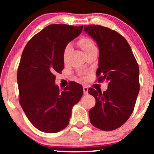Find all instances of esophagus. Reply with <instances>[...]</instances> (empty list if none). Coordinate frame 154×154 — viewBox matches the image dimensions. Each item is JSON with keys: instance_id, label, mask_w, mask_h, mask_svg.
<instances>
[{"instance_id": "obj_1", "label": "esophagus", "mask_w": 154, "mask_h": 154, "mask_svg": "<svg viewBox=\"0 0 154 154\" xmlns=\"http://www.w3.org/2000/svg\"><path fill=\"white\" fill-rule=\"evenodd\" d=\"M83 92L85 94H88V88L86 85H83Z\"/></svg>"}]
</instances>
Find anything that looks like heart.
<instances>
[{"label":"heart","mask_w":154,"mask_h":154,"mask_svg":"<svg viewBox=\"0 0 154 154\" xmlns=\"http://www.w3.org/2000/svg\"><path fill=\"white\" fill-rule=\"evenodd\" d=\"M78 44L79 46H81V48L84 50L85 54L97 48L94 41L89 38H83L80 39L78 42ZM71 50H72V47L70 44H68L65 46L64 49L63 50V60H64V63H66L68 61Z\"/></svg>","instance_id":"obj_1"}]
</instances>
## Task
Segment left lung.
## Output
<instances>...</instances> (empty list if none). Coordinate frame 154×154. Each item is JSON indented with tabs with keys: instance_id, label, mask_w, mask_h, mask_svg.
<instances>
[{
	"instance_id": "1",
	"label": "left lung",
	"mask_w": 154,
	"mask_h": 154,
	"mask_svg": "<svg viewBox=\"0 0 154 154\" xmlns=\"http://www.w3.org/2000/svg\"><path fill=\"white\" fill-rule=\"evenodd\" d=\"M100 50L98 82L106 80L108 89L102 92L90 88L96 104L89 111L90 123L104 131L117 129L131 116L140 91L139 66L131 48L117 31L100 25L84 26Z\"/></svg>"
}]
</instances>
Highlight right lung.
Masks as SVG:
<instances>
[{
	"label": "right lung",
	"mask_w": 154,
	"mask_h": 154,
	"mask_svg": "<svg viewBox=\"0 0 154 154\" xmlns=\"http://www.w3.org/2000/svg\"><path fill=\"white\" fill-rule=\"evenodd\" d=\"M83 26L50 24L31 38L23 50L17 71L20 104L38 130L55 133L69 123L71 109L83 94L71 82L63 90L54 84L64 69L63 50L81 34Z\"/></svg>",
	"instance_id": "add662e5"
}]
</instances>
